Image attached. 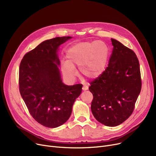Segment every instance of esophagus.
<instances>
[{"mask_svg": "<svg viewBox=\"0 0 156 156\" xmlns=\"http://www.w3.org/2000/svg\"><path fill=\"white\" fill-rule=\"evenodd\" d=\"M82 89H83V90H87L88 89V86H87V85H84V86L82 87Z\"/></svg>", "mask_w": 156, "mask_h": 156, "instance_id": "obj_1", "label": "esophagus"}]
</instances>
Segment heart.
Here are the masks:
<instances>
[{
  "label": "heart",
  "mask_w": 156,
  "mask_h": 156,
  "mask_svg": "<svg viewBox=\"0 0 156 156\" xmlns=\"http://www.w3.org/2000/svg\"><path fill=\"white\" fill-rule=\"evenodd\" d=\"M108 54L107 45L101 40L77 43L68 49V61L62 63V71L66 77L72 79L76 75L75 67L77 66H80V71L84 76L97 78L105 68Z\"/></svg>",
  "instance_id": "heart-1"
}]
</instances>
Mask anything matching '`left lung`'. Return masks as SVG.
Instances as JSON below:
<instances>
[{
    "instance_id": "left-lung-1",
    "label": "left lung",
    "mask_w": 156,
    "mask_h": 156,
    "mask_svg": "<svg viewBox=\"0 0 156 156\" xmlns=\"http://www.w3.org/2000/svg\"><path fill=\"white\" fill-rule=\"evenodd\" d=\"M113 49L108 66L90 83L91 110L95 118L116 126L132 114L142 88L140 64L135 53L111 38Z\"/></svg>"
}]
</instances>
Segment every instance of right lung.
Wrapping results in <instances>:
<instances>
[{"instance_id":"right-lung-1","label":"right lung","mask_w":156,"mask_h":156,"mask_svg":"<svg viewBox=\"0 0 156 156\" xmlns=\"http://www.w3.org/2000/svg\"><path fill=\"white\" fill-rule=\"evenodd\" d=\"M71 37L47 40L24 55L19 71L21 95L31 116L48 128H57L71 116L83 85L62 83L57 54L59 47Z\"/></svg>"}]
</instances>
